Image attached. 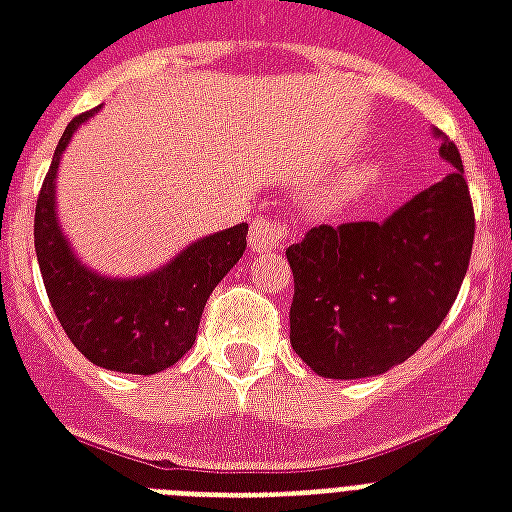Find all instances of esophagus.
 I'll use <instances>...</instances> for the list:
<instances>
[{
	"mask_svg": "<svg viewBox=\"0 0 512 512\" xmlns=\"http://www.w3.org/2000/svg\"><path fill=\"white\" fill-rule=\"evenodd\" d=\"M284 236H287V228L281 223L268 220V217H255L252 228H249V249L252 252H268V249L279 247Z\"/></svg>",
	"mask_w": 512,
	"mask_h": 512,
	"instance_id": "esophagus-1",
	"label": "esophagus"
}]
</instances>
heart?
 <instances>
[{
  "instance_id": "b5f03b06",
  "label": "heart",
  "mask_w": 512,
  "mask_h": 512,
  "mask_svg": "<svg viewBox=\"0 0 512 512\" xmlns=\"http://www.w3.org/2000/svg\"><path fill=\"white\" fill-rule=\"evenodd\" d=\"M374 180L372 167H358V170L348 172L345 177H340V183L332 188L329 193V204H342V201L356 199L358 193H364Z\"/></svg>"
}]
</instances>
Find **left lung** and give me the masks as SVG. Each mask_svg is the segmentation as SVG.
I'll return each mask as SVG.
<instances>
[{
  "instance_id": "1",
  "label": "left lung",
  "mask_w": 512,
  "mask_h": 512,
  "mask_svg": "<svg viewBox=\"0 0 512 512\" xmlns=\"http://www.w3.org/2000/svg\"><path fill=\"white\" fill-rule=\"evenodd\" d=\"M452 175L382 223L316 225L287 249L295 276L289 342L313 372L358 380L422 348L468 273L476 215L460 151L441 135Z\"/></svg>"
}]
</instances>
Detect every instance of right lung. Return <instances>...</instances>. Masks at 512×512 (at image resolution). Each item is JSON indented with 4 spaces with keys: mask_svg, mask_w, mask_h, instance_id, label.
<instances>
[{
    "mask_svg": "<svg viewBox=\"0 0 512 512\" xmlns=\"http://www.w3.org/2000/svg\"><path fill=\"white\" fill-rule=\"evenodd\" d=\"M92 111L74 116L60 138L36 199L34 247L60 327L92 364L124 374H156L191 350L212 289L239 263L247 223L193 241L170 265L143 279H106L74 257L55 217V175L63 148Z\"/></svg>",
    "mask_w": 512,
    "mask_h": 512,
    "instance_id": "obj_1",
    "label": "right lung"
}]
</instances>
